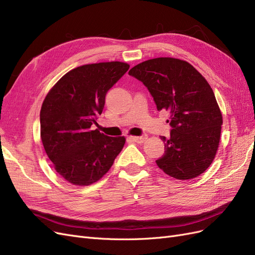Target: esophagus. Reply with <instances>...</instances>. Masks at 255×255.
<instances>
[{
    "instance_id": "obj_1",
    "label": "esophagus",
    "mask_w": 255,
    "mask_h": 255,
    "mask_svg": "<svg viewBox=\"0 0 255 255\" xmlns=\"http://www.w3.org/2000/svg\"><path fill=\"white\" fill-rule=\"evenodd\" d=\"M129 139L135 141V142H137V143H142V142L145 141L146 136H144V135H143V136H130Z\"/></svg>"
}]
</instances>
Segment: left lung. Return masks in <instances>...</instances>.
Segmentation results:
<instances>
[{"instance_id": "left-lung-1", "label": "left lung", "mask_w": 255, "mask_h": 255, "mask_svg": "<svg viewBox=\"0 0 255 255\" xmlns=\"http://www.w3.org/2000/svg\"><path fill=\"white\" fill-rule=\"evenodd\" d=\"M128 74L148 88L158 111L170 114V136H160L165 153L157 166L177 180L203 173L215 158L222 126L210 84L187 61L171 57L145 60Z\"/></svg>"}]
</instances>
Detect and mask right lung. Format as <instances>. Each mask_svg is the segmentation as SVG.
Masks as SVG:
<instances>
[{
  "label": "right lung",
  "instance_id": "right-lung-1",
  "mask_svg": "<svg viewBox=\"0 0 255 255\" xmlns=\"http://www.w3.org/2000/svg\"><path fill=\"white\" fill-rule=\"evenodd\" d=\"M129 66L120 61L84 65L66 73L45 97L40 111L43 148L66 181L85 186L110 170L126 143L100 130L105 96Z\"/></svg>",
  "mask_w": 255,
  "mask_h": 255
}]
</instances>
